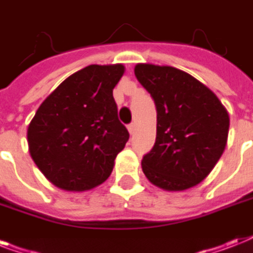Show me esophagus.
Masks as SVG:
<instances>
[{
	"mask_svg": "<svg viewBox=\"0 0 253 253\" xmlns=\"http://www.w3.org/2000/svg\"><path fill=\"white\" fill-rule=\"evenodd\" d=\"M127 128H128V132H130L131 135L134 134V132H135V123H130V125L127 126Z\"/></svg>",
	"mask_w": 253,
	"mask_h": 253,
	"instance_id": "esophagus-1",
	"label": "esophagus"
}]
</instances>
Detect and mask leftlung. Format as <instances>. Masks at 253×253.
<instances>
[{
    "label": "left lung",
    "instance_id": "1",
    "mask_svg": "<svg viewBox=\"0 0 253 253\" xmlns=\"http://www.w3.org/2000/svg\"><path fill=\"white\" fill-rule=\"evenodd\" d=\"M134 72L158 111L156 142L143 156V172L170 192L196 186L226 148L227 110L208 86L184 71L138 64Z\"/></svg>",
    "mask_w": 253,
    "mask_h": 253
}]
</instances>
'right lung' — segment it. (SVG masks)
Here are the masks:
<instances>
[{
	"mask_svg": "<svg viewBox=\"0 0 253 253\" xmlns=\"http://www.w3.org/2000/svg\"><path fill=\"white\" fill-rule=\"evenodd\" d=\"M123 73L122 64L87 65L65 79L30 122V155L57 188L84 192L110 176L130 138L113 97Z\"/></svg>",
	"mask_w": 253,
	"mask_h": 253,
	"instance_id": "1",
	"label": "right lung"
}]
</instances>
